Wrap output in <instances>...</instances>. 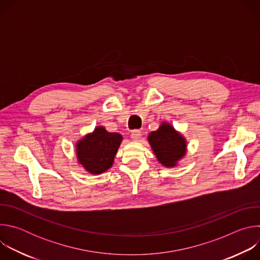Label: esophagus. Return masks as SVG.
Instances as JSON below:
<instances>
[{"label": "esophagus", "mask_w": 260, "mask_h": 260, "mask_svg": "<svg viewBox=\"0 0 260 260\" xmlns=\"http://www.w3.org/2000/svg\"><path fill=\"white\" fill-rule=\"evenodd\" d=\"M142 136V133L140 129H134L132 132V135H131V138L134 140V141H139L140 138Z\"/></svg>", "instance_id": "1"}]
</instances>
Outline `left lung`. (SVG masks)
Returning <instances> with one entry per match:
<instances>
[{
    "label": "left lung",
    "mask_w": 260,
    "mask_h": 260,
    "mask_svg": "<svg viewBox=\"0 0 260 260\" xmlns=\"http://www.w3.org/2000/svg\"><path fill=\"white\" fill-rule=\"evenodd\" d=\"M157 159L166 167H174L186 151L184 139L169 124L164 123L148 137Z\"/></svg>",
    "instance_id": "1"
}]
</instances>
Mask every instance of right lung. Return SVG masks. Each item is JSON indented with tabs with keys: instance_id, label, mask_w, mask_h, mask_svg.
I'll list each match as a JSON object with an SVG mask.
<instances>
[{
	"instance_id": "1",
	"label": "right lung",
	"mask_w": 260,
	"mask_h": 260,
	"mask_svg": "<svg viewBox=\"0 0 260 260\" xmlns=\"http://www.w3.org/2000/svg\"><path fill=\"white\" fill-rule=\"evenodd\" d=\"M122 141L121 135L108 133L100 126L77 144V157L91 174H101L112 167Z\"/></svg>"
}]
</instances>
